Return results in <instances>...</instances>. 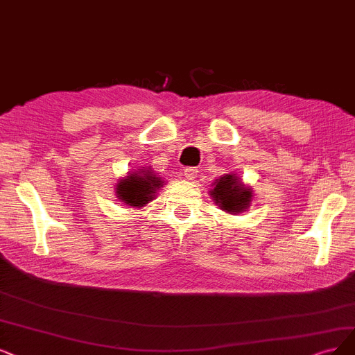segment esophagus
Masks as SVG:
<instances>
[{"mask_svg": "<svg viewBox=\"0 0 355 355\" xmlns=\"http://www.w3.org/2000/svg\"><path fill=\"white\" fill-rule=\"evenodd\" d=\"M198 168H191V166H189V168H186L184 169V175H186V178L187 180H194L196 177H198Z\"/></svg>", "mask_w": 355, "mask_h": 355, "instance_id": "esophagus-1", "label": "esophagus"}]
</instances>
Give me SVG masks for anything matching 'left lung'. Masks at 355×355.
Instances as JSON below:
<instances>
[{"label":"left lung","instance_id":"obj_1","mask_svg":"<svg viewBox=\"0 0 355 355\" xmlns=\"http://www.w3.org/2000/svg\"><path fill=\"white\" fill-rule=\"evenodd\" d=\"M220 211L237 215L248 211L253 200V190L241 181L237 174H224L212 182L209 191Z\"/></svg>","mask_w":355,"mask_h":355}]
</instances>
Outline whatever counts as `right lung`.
<instances>
[{
    "instance_id": "right-lung-1",
    "label": "right lung",
    "mask_w": 355,
    "mask_h": 355,
    "mask_svg": "<svg viewBox=\"0 0 355 355\" xmlns=\"http://www.w3.org/2000/svg\"><path fill=\"white\" fill-rule=\"evenodd\" d=\"M133 171H128L125 177L118 180L115 186L116 198L127 207L141 209L150 203L157 190L165 186L162 177L155 174L150 166H141Z\"/></svg>"
}]
</instances>
